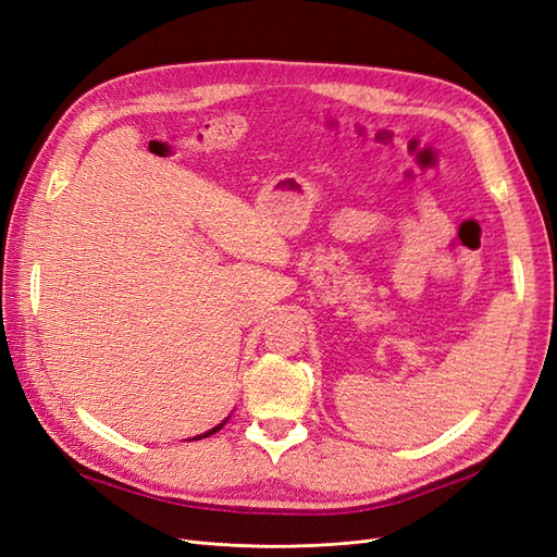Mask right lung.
I'll use <instances>...</instances> for the list:
<instances>
[{
	"mask_svg": "<svg viewBox=\"0 0 557 557\" xmlns=\"http://www.w3.org/2000/svg\"><path fill=\"white\" fill-rule=\"evenodd\" d=\"M227 420H230V418H225V420H223V423H221V425H215L213 430H209V432H205V434H199V436H197V440H207V436H211L213 432H218V430H221V428H223V425L227 423Z\"/></svg>",
	"mask_w": 557,
	"mask_h": 557,
	"instance_id": "obj_1",
	"label": "right lung"
}]
</instances>
